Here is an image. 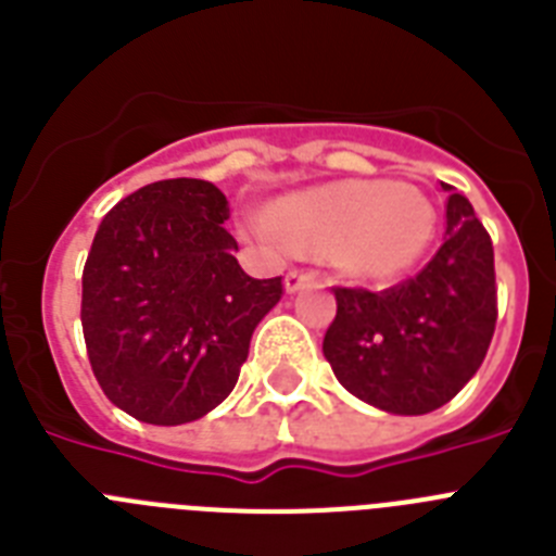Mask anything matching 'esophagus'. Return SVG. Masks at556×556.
<instances>
[{
	"mask_svg": "<svg viewBox=\"0 0 556 556\" xmlns=\"http://www.w3.org/2000/svg\"><path fill=\"white\" fill-rule=\"evenodd\" d=\"M314 278V273H308V269H289L287 278H283V287H287V292H298V289L306 287L308 281Z\"/></svg>",
	"mask_w": 556,
	"mask_h": 556,
	"instance_id": "esophagus-1",
	"label": "esophagus"
}]
</instances>
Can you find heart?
Masks as SVG:
<instances>
[{
	"label": "heart",
	"mask_w": 556,
	"mask_h": 556,
	"mask_svg": "<svg viewBox=\"0 0 556 556\" xmlns=\"http://www.w3.org/2000/svg\"><path fill=\"white\" fill-rule=\"evenodd\" d=\"M250 233L298 253L333 255L362 281H392L429 248L434 208L417 189L387 180H345L281 200Z\"/></svg>",
	"instance_id": "b5f03b06"
}]
</instances>
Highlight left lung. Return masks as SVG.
I'll list each match as a JSON object with an SVG mask.
<instances>
[{
  "mask_svg": "<svg viewBox=\"0 0 556 556\" xmlns=\"http://www.w3.org/2000/svg\"><path fill=\"white\" fill-rule=\"evenodd\" d=\"M493 242L451 194L445 242L415 278L384 292L337 287L323 353L339 384L392 415L440 409L488 356L498 317Z\"/></svg>",
  "mask_w": 556,
  "mask_h": 556,
  "instance_id": "obj_1",
  "label": "left lung"
}]
</instances>
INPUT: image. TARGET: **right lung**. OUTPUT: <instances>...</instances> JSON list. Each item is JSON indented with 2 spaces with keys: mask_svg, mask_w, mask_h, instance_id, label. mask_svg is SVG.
<instances>
[{
  "mask_svg": "<svg viewBox=\"0 0 556 556\" xmlns=\"http://www.w3.org/2000/svg\"><path fill=\"white\" fill-rule=\"evenodd\" d=\"M228 200L208 180L141 186L100 223L83 267V337L111 404L152 426L219 406L250 337L281 301V278H250L223 228Z\"/></svg>",
  "mask_w": 556,
  "mask_h": 556,
  "instance_id": "1",
  "label": "right lung"
}]
</instances>
